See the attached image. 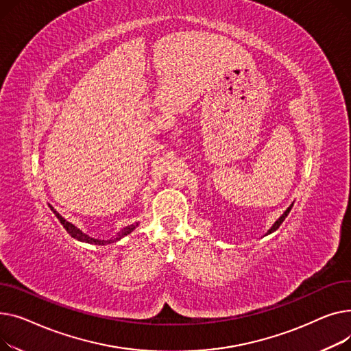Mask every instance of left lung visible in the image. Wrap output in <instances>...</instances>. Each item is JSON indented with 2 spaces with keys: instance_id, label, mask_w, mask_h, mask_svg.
Wrapping results in <instances>:
<instances>
[{
  "instance_id": "obj_1",
  "label": "left lung",
  "mask_w": 351,
  "mask_h": 351,
  "mask_svg": "<svg viewBox=\"0 0 351 351\" xmlns=\"http://www.w3.org/2000/svg\"><path fill=\"white\" fill-rule=\"evenodd\" d=\"M292 207H293V204H292V205H291V207H289V208H287V210H286V211H285V213H283V214L280 215V218H279V219H278V221H276V222H275V223H274V225L271 226V230H269V231H267V234H266V235H269V234L275 232V231H276V230L279 228V226H280V223H282V222L285 221V218L287 217V214H289V213H291Z\"/></svg>"
}]
</instances>
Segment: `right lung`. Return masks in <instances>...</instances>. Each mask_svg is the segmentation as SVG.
<instances>
[{
    "label": "right lung",
    "instance_id": "right-lung-1",
    "mask_svg": "<svg viewBox=\"0 0 351 351\" xmlns=\"http://www.w3.org/2000/svg\"><path fill=\"white\" fill-rule=\"evenodd\" d=\"M49 205V208L52 210V213L55 214V217L59 219V222L64 225V228L66 230V232L72 237V238H75V239H77V241H82V242H88V243H95V245H108V243H112V242H116V241H119V239H121L123 237H126V235H129L136 226L138 225L137 222L134 223V225H129V226H126V228H123L114 238H110V239H108V241H105V239H95V238H90L89 235H86V234H84L82 232L79 228H76V226L73 225V223H71V222H68L65 218H62V215H59V213L56 211V210H53V207L51 204H48Z\"/></svg>",
    "mask_w": 351,
    "mask_h": 351
}]
</instances>
